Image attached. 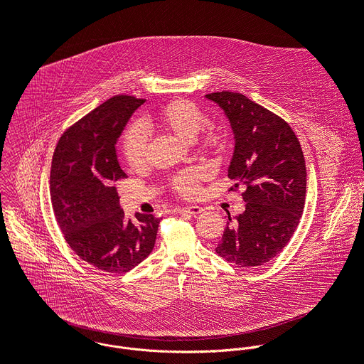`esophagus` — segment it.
<instances>
[{"instance_id": "obj_1", "label": "esophagus", "mask_w": 364, "mask_h": 364, "mask_svg": "<svg viewBox=\"0 0 364 364\" xmlns=\"http://www.w3.org/2000/svg\"><path fill=\"white\" fill-rule=\"evenodd\" d=\"M180 213H186V214H190V215L197 217V215H200V214L204 213V208L200 207V205H187V207L181 208Z\"/></svg>"}]
</instances>
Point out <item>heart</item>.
Returning <instances> with one entry per match:
<instances>
[{
    "label": "heart",
    "instance_id": "heart-1",
    "mask_svg": "<svg viewBox=\"0 0 364 364\" xmlns=\"http://www.w3.org/2000/svg\"><path fill=\"white\" fill-rule=\"evenodd\" d=\"M205 114L193 102L177 99L153 114H146L141 119L143 129H159L170 133L183 141H193L205 124ZM225 134L220 129L208 127L204 130L200 144L210 151H217L224 146ZM124 156L132 168L140 170L147 163V136L134 126L124 137ZM204 174L200 170H190L174 178V187L184 196H194L198 191L200 181Z\"/></svg>",
    "mask_w": 364,
    "mask_h": 364
}]
</instances>
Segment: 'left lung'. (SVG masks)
Returning a JSON list of instances; mask_svg holds the SVG:
<instances>
[{"label": "left lung", "instance_id": "8db88e82", "mask_svg": "<svg viewBox=\"0 0 364 364\" xmlns=\"http://www.w3.org/2000/svg\"><path fill=\"white\" fill-rule=\"evenodd\" d=\"M225 114L234 136L228 177L247 190L245 211L228 215L215 252L241 268L275 258L294 235L304 213L306 167L289 124L275 113L234 92L205 95Z\"/></svg>", "mask_w": 364, "mask_h": 364}]
</instances>
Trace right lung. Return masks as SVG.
I'll return each instance as SVG.
<instances>
[{"instance_id": "right-lung-1", "label": "right lung", "mask_w": 364, "mask_h": 364, "mask_svg": "<svg viewBox=\"0 0 364 364\" xmlns=\"http://www.w3.org/2000/svg\"><path fill=\"white\" fill-rule=\"evenodd\" d=\"M146 100L113 96L60 137L52 159L50 201L56 223L75 254L93 268L123 274L154 248L161 218L136 213L124 218L116 181L126 177L116 141Z\"/></svg>"}]
</instances>
